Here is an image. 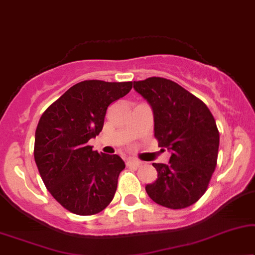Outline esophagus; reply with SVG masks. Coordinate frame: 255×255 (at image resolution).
Wrapping results in <instances>:
<instances>
[{
  "label": "esophagus",
  "mask_w": 255,
  "mask_h": 255,
  "mask_svg": "<svg viewBox=\"0 0 255 255\" xmlns=\"http://www.w3.org/2000/svg\"><path fill=\"white\" fill-rule=\"evenodd\" d=\"M127 165H134V167H141L142 165V162L138 161V159H135V158H127Z\"/></svg>",
  "instance_id": "34e87169"
}]
</instances>
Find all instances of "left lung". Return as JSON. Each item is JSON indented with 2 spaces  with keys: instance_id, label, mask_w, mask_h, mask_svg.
<instances>
[{
  "instance_id": "left-lung-1",
  "label": "left lung",
  "mask_w": 255,
  "mask_h": 255,
  "mask_svg": "<svg viewBox=\"0 0 255 255\" xmlns=\"http://www.w3.org/2000/svg\"><path fill=\"white\" fill-rule=\"evenodd\" d=\"M134 88L154 112L158 147L171 151L169 164L152 163L157 179L145 185L148 196L168 209L195 204L208 190L217 165L219 130L208 106L175 81L150 77Z\"/></svg>"
}]
</instances>
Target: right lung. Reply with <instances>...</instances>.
<instances>
[{"instance_id": "obj_1", "label": "right lung", "mask_w": 255, "mask_h": 255, "mask_svg": "<svg viewBox=\"0 0 255 255\" xmlns=\"http://www.w3.org/2000/svg\"><path fill=\"white\" fill-rule=\"evenodd\" d=\"M131 87V81H80L39 119L35 162L46 189L70 212L97 215L114 198L125 162L118 155L99 154L87 142L103 129L107 107Z\"/></svg>"}]
</instances>
